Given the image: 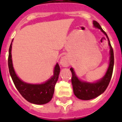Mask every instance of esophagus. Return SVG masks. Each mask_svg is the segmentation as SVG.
I'll return each mask as SVG.
<instances>
[{
    "label": "esophagus",
    "instance_id": "1",
    "mask_svg": "<svg viewBox=\"0 0 122 122\" xmlns=\"http://www.w3.org/2000/svg\"><path fill=\"white\" fill-rule=\"evenodd\" d=\"M60 64H61L63 67H67L69 66L70 62H69L68 58L66 56H64L61 58V61H60Z\"/></svg>",
    "mask_w": 122,
    "mask_h": 122
}]
</instances>
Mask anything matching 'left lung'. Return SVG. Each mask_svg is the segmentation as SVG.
Wrapping results in <instances>:
<instances>
[{
	"mask_svg": "<svg viewBox=\"0 0 122 122\" xmlns=\"http://www.w3.org/2000/svg\"><path fill=\"white\" fill-rule=\"evenodd\" d=\"M93 25L96 28H97L101 30V31L106 35L108 41V44L110 48V65L108 67V70L106 71V74L100 80L94 82V83H89L86 81H83L80 80L78 77L76 76L75 71L72 68H71L70 70L72 73L71 77V83L73 85V89L74 94L76 96V97L81 100H90L94 99L96 97L99 96V95L104 92L106 88L108 87L109 83H110L111 78H112L113 70L114 66V54L113 50L112 48L110 40L106 32L101 27L100 25L96 21H94Z\"/></svg>",
	"mask_w": 122,
	"mask_h": 122,
	"instance_id": "1",
	"label": "left lung"
}]
</instances>
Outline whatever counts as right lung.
<instances>
[{
	"label": "right lung",
	"mask_w": 122,
	"mask_h": 122,
	"mask_svg": "<svg viewBox=\"0 0 122 122\" xmlns=\"http://www.w3.org/2000/svg\"><path fill=\"white\" fill-rule=\"evenodd\" d=\"M12 42L9 47L8 66L10 76L15 87L22 96L28 102L35 104H44L51 100L54 92V87L59 77L60 68L58 64L54 67V75L49 80L42 84H30L22 81L18 78L12 66L11 56Z\"/></svg>",
	"instance_id": "right-lung-1"
}]
</instances>
